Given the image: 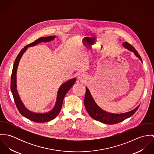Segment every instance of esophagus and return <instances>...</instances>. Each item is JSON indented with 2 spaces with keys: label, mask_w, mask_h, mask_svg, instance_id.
Masks as SVG:
<instances>
[{
  "label": "esophagus",
  "mask_w": 154,
  "mask_h": 154,
  "mask_svg": "<svg viewBox=\"0 0 154 154\" xmlns=\"http://www.w3.org/2000/svg\"><path fill=\"white\" fill-rule=\"evenodd\" d=\"M78 79L80 81L84 82L87 80V76L83 73H80L78 75Z\"/></svg>",
  "instance_id": "esophagus-1"
}]
</instances>
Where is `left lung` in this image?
<instances>
[{
    "instance_id": "1",
    "label": "left lung",
    "mask_w": 154,
    "mask_h": 154,
    "mask_svg": "<svg viewBox=\"0 0 154 154\" xmlns=\"http://www.w3.org/2000/svg\"><path fill=\"white\" fill-rule=\"evenodd\" d=\"M122 45L125 48L133 52L134 54L137 57H138L140 59V60L142 62L140 55L132 45L127 42H124ZM84 104L88 114L92 119L97 121H99L103 123L108 125H114L120 123L125 120V119L131 117L140 106V105H138L134 109L124 113L114 114L107 112L101 109L97 105V104L94 100L93 97H92L91 94L87 87H86V93L84 98Z\"/></svg>"
}]
</instances>
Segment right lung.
Segmentation results:
<instances>
[{
    "instance_id": "1",
    "label": "right lung",
    "mask_w": 154,
    "mask_h": 154,
    "mask_svg": "<svg viewBox=\"0 0 154 154\" xmlns=\"http://www.w3.org/2000/svg\"><path fill=\"white\" fill-rule=\"evenodd\" d=\"M56 37V36H49V37H41L34 42L31 44H28L25 47H24L21 51L20 52L18 55L17 56L12 69V75H11V89L12 94L14 97V99L20 112L25 117L28 119L29 120L37 122V123H44L47 122H49L51 120L55 119L57 116L59 114L60 110L62 109L63 101L64 97H65L67 92L69 91V89L72 87L74 84L76 82V78H74L70 80H68L65 82H64L62 85L58 89L57 94V98L55 105L53 109L50 110L48 112H43V113H38L32 112L30 110H28L24 104H23L21 99L20 97V95L18 92L17 90V69L18 67V65L22 57V55L27 50L29 47H32L36 45L37 44H39L42 42H50Z\"/></svg>"
}]
</instances>
